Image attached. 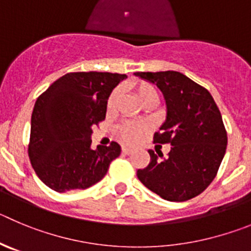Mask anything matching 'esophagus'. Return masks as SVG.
<instances>
[{
  "label": "esophagus",
  "mask_w": 251,
  "mask_h": 251,
  "mask_svg": "<svg viewBox=\"0 0 251 251\" xmlns=\"http://www.w3.org/2000/svg\"><path fill=\"white\" fill-rule=\"evenodd\" d=\"M122 153H123V154H130V153H132V149L128 148V147H123V148H122Z\"/></svg>",
  "instance_id": "esophagus-1"
}]
</instances>
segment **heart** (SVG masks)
Masks as SVG:
<instances>
[{
  "label": "heart",
  "instance_id": "b5f03b06",
  "mask_svg": "<svg viewBox=\"0 0 251 251\" xmlns=\"http://www.w3.org/2000/svg\"><path fill=\"white\" fill-rule=\"evenodd\" d=\"M117 96H118V91H114L113 93L110 94L109 100H108V108L113 107L114 102L117 100ZM151 96H157L155 93V89L151 86V84H141V86L137 88V97L139 98L142 103L147 100ZM151 129V124L148 122H127V123H123L119 127L118 133L119 137L123 139L126 143L128 144H135L138 142H141L146 134L148 133V130Z\"/></svg>",
  "mask_w": 251,
  "mask_h": 251
}]
</instances>
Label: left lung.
Returning a JSON list of instances; mask_svg holds the SVG:
<instances>
[{"mask_svg": "<svg viewBox=\"0 0 251 251\" xmlns=\"http://www.w3.org/2000/svg\"><path fill=\"white\" fill-rule=\"evenodd\" d=\"M134 75L155 84L164 96L165 122L154 134V143H169L163 158L148 151L151 163L138 169L142 183L169 201H185L203 193L218 173L227 135L222 114L204 87L176 71L137 72Z\"/></svg>", "mask_w": 251, "mask_h": 251, "instance_id": "8db88e82", "label": "left lung"}]
</instances>
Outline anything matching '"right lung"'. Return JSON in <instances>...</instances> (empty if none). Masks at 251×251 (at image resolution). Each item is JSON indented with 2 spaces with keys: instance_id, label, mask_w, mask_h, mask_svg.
Returning <instances> with one entry per match:
<instances>
[{
  "instance_id": "add662e5",
  "label": "right lung",
  "mask_w": 251,
  "mask_h": 251,
  "mask_svg": "<svg viewBox=\"0 0 251 251\" xmlns=\"http://www.w3.org/2000/svg\"><path fill=\"white\" fill-rule=\"evenodd\" d=\"M127 75L67 73L34 103L28 157L38 178L58 193L87 189L102 180L121 147L92 149V128L105 118L110 93Z\"/></svg>"
}]
</instances>
